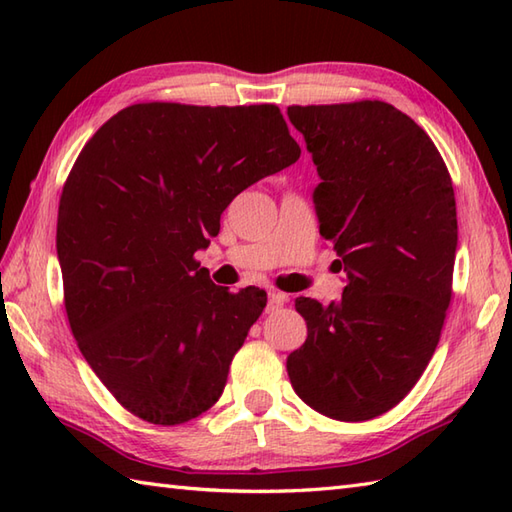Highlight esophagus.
<instances>
[{"label": "esophagus", "mask_w": 512, "mask_h": 512, "mask_svg": "<svg viewBox=\"0 0 512 512\" xmlns=\"http://www.w3.org/2000/svg\"><path fill=\"white\" fill-rule=\"evenodd\" d=\"M286 301H288V297L281 295V292H270L266 312H277V310H281V308H284Z\"/></svg>", "instance_id": "1"}]
</instances>
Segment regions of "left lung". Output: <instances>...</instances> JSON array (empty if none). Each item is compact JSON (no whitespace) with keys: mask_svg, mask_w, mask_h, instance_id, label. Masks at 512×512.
<instances>
[{"mask_svg":"<svg viewBox=\"0 0 512 512\" xmlns=\"http://www.w3.org/2000/svg\"><path fill=\"white\" fill-rule=\"evenodd\" d=\"M321 182V237L345 270L339 301L299 297L308 339L286 361L323 416L361 422L396 407L429 365L451 301L458 215L436 145L383 101L292 105Z\"/></svg>","mask_w":512,"mask_h":512,"instance_id":"1","label":"left lung"}]
</instances>
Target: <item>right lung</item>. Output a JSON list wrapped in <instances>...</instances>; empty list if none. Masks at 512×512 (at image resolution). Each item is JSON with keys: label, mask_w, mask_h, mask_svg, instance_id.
Masks as SVG:
<instances>
[{"label": "right lung", "mask_w": 512, "mask_h": 512, "mask_svg": "<svg viewBox=\"0 0 512 512\" xmlns=\"http://www.w3.org/2000/svg\"><path fill=\"white\" fill-rule=\"evenodd\" d=\"M301 149L277 105H132L112 116L65 182L57 255L79 350L134 416L198 418L266 308L255 286L217 288L193 255L237 193Z\"/></svg>", "instance_id": "right-lung-1"}]
</instances>
